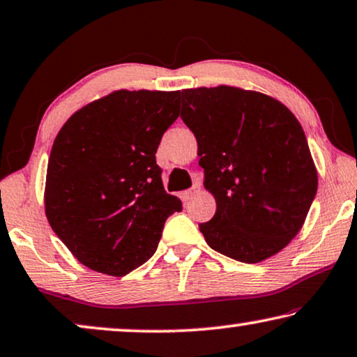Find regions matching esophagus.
I'll use <instances>...</instances> for the list:
<instances>
[{
  "mask_svg": "<svg viewBox=\"0 0 357 357\" xmlns=\"http://www.w3.org/2000/svg\"><path fill=\"white\" fill-rule=\"evenodd\" d=\"M198 191H199V187H198V185H195V187H191L190 190L185 191V196H187V199H191V198H195Z\"/></svg>",
  "mask_w": 357,
  "mask_h": 357,
  "instance_id": "34e87169",
  "label": "esophagus"
}]
</instances>
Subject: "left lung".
<instances>
[{"mask_svg":"<svg viewBox=\"0 0 357 357\" xmlns=\"http://www.w3.org/2000/svg\"><path fill=\"white\" fill-rule=\"evenodd\" d=\"M180 117L198 142L213 219L199 224L208 245L255 264L298 234L317 193L306 135L273 98L234 86L182 91Z\"/></svg>","mask_w":357,"mask_h":357,"instance_id":"obj_1","label":"left lung"}]
</instances>
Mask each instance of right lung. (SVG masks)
I'll use <instances>...</instances> for the list:
<instances>
[{
  "label": "right lung",
  "mask_w": 357,
  "mask_h": 357,
  "mask_svg": "<svg viewBox=\"0 0 357 357\" xmlns=\"http://www.w3.org/2000/svg\"><path fill=\"white\" fill-rule=\"evenodd\" d=\"M180 91L119 90L77 111L53 143L45 211L91 271L123 277L144 264L182 201L162 185L156 151Z\"/></svg>",
  "instance_id": "1"
}]
</instances>
